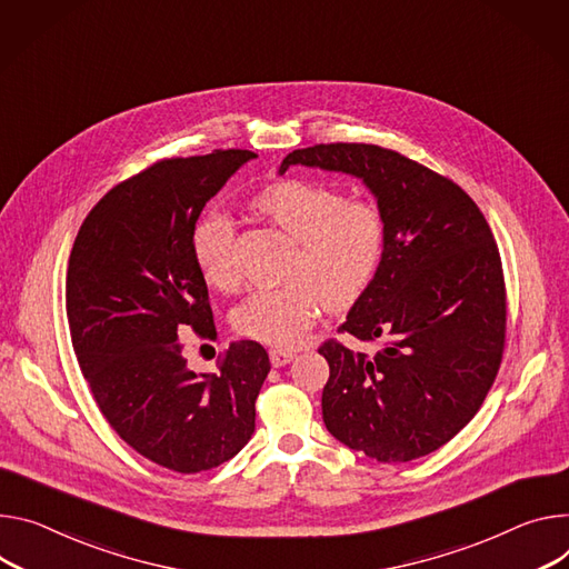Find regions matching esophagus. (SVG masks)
I'll list each match as a JSON object with an SVG mask.
<instances>
[{
	"instance_id": "obj_1",
	"label": "esophagus",
	"mask_w": 569,
	"mask_h": 569,
	"mask_svg": "<svg viewBox=\"0 0 569 569\" xmlns=\"http://www.w3.org/2000/svg\"><path fill=\"white\" fill-rule=\"evenodd\" d=\"M292 358H295V353L288 351V349H270V363H272L274 368L288 366Z\"/></svg>"
}]
</instances>
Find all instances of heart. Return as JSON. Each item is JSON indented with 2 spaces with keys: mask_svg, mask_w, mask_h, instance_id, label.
<instances>
[{
  "mask_svg": "<svg viewBox=\"0 0 569 569\" xmlns=\"http://www.w3.org/2000/svg\"><path fill=\"white\" fill-rule=\"evenodd\" d=\"M251 209L295 240L286 286L247 297L233 311V329L251 340L288 347L320 313H342L363 297L383 261L388 224L372 199H349L316 179H279L251 197ZM236 222L220 209L206 213L192 233V256L218 290H233Z\"/></svg>",
  "mask_w": 569,
  "mask_h": 569,
  "instance_id": "1",
  "label": "heart"
}]
</instances>
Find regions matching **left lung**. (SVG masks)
<instances>
[{"mask_svg": "<svg viewBox=\"0 0 569 569\" xmlns=\"http://www.w3.org/2000/svg\"><path fill=\"white\" fill-rule=\"evenodd\" d=\"M290 166L360 177L386 216L381 268L338 327L377 353L338 338L322 418L333 438L381 462H406L447 445L481 408L506 345L499 247L475 199L451 179L368 142L290 151Z\"/></svg>", "mask_w": 569, "mask_h": 569, "instance_id": "1", "label": "left lung"}]
</instances>
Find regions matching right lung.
I'll return each instance as SVG.
<instances>
[{"label": "right lung", "instance_id": "add662e5", "mask_svg": "<svg viewBox=\"0 0 569 569\" xmlns=\"http://www.w3.org/2000/svg\"><path fill=\"white\" fill-rule=\"evenodd\" d=\"M253 157L216 149L151 163L92 206L70 251L66 313L92 399L133 451L181 475L213 470L249 442L270 372L263 345L240 340L218 375H194L179 340L216 338L192 233L206 201Z\"/></svg>", "mask_w": 569, "mask_h": 569}]
</instances>
